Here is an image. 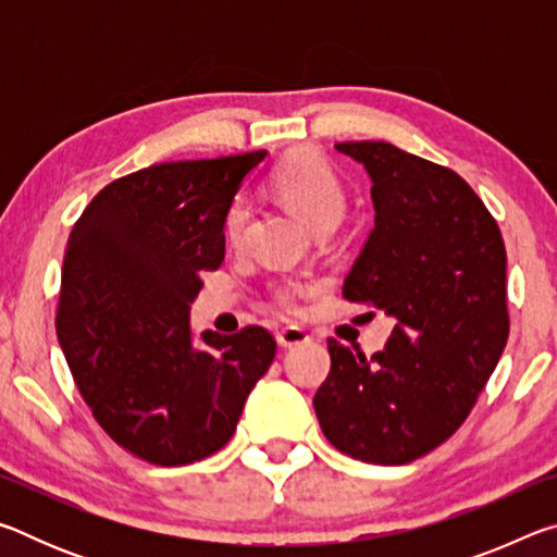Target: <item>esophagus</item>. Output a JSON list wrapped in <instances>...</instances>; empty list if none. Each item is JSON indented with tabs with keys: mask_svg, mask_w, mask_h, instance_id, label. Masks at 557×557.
<instances>
[{
	"mask_svg": "<svg viewBox=\"0 0 557 557\" xmlns=\"http://www.w3.org/2000/svg\"><path fill=\"white\" fill-rule=\"evenodd\" d=\"M309 342V334L305 332V329L297 326V324H287V326H280L277 329V344L285 346V348H292V346H301Z\"/></svg>",
	"mask_w": 557,
	"mask_h": 557,
	"instance_id": "esophagus-1",
	"label": "esophagus"
}]
</instances>
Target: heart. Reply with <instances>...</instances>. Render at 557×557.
<instances>
[{"mask_svg":"<svg viewBox=\"0 0 557 557\" xmlns=\"http://www.w3.org/2000/svg\"><path fill=\"white\" fill-rule=\"evenodd\" d=\"M275 194L289 201L317 231L334 228L346 213V191L332 166L312 154H297L275 166L270 174ZM250 219V201L238 194L223 213V235L228 243H240ZM272 299L285 309H297L307 297V282L299 277H282L270 287Z\"/></svg>","mask_w":557,"mask_h":557,"instance_id":"obj_1","label":"heart"}]
</instances>
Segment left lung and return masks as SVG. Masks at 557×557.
<instances>
[{"instance_id": "left-lung-1", "label": "left lung", "mask_w": 557, "mask_h": 557, "mask_svg": "<svg viewBox=\"0 0 557 557\" xmlns=\"http://www.w3.org/2000/svg\"><path fill=\"white\" fill-rule=\"evenodd\" d=\"M371 176L375 228L344 297L395 317L366 358L329 338L314 395L319 425L344 455L408 465L459 430L508 338L502 231L465 178L388 143L336 145Z\"/></svg>"}]
</instances>
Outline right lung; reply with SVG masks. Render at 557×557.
Segmentation results:
<instances>
[{"label":"right lung","mask_w":557,"mask_h":557,"mask_svg":"<svg viewBox=\"0 0 557 557\" xmlns=\"http://www.w3.org/2000/svg\"><path fill=\"white\" fill-rule=\"evenodd\" d=\"M265 149L164 162L110 182L75 221L55 314L75 385L108 435L157 467L211 457L277 344L268 329L201 334L188 309L225 256L223 213Z\"/></svg>","instance_id":"obj_1"}]
</instances>
